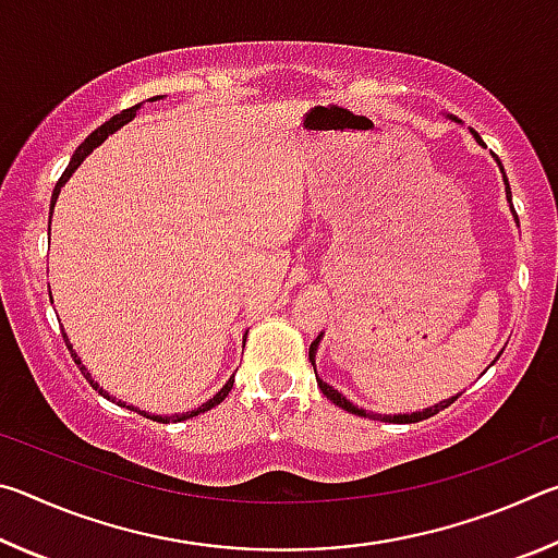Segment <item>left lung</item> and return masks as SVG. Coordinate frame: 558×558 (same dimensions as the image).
Segmentation results:
<instances>
[{"instance_id":"left-lung-1","label":"left lung","mask_w":558,"mask_h":558,"mask_svg":"<svg viewBox=\"0 0 558 558\" xmlns=\"http://www.w3.org/2000/svg\"><path fill=\"white\" fill-rule=\"evenodd\" d=\"M450 120H456V122H460L458 118H452V116H448ZM470 132H472V137L477 140V145H483V137L477 135L475 130L470 128ZM497 159V157H495ZM497 165H499V172H502V179H505V194H507V202H509V209H512V214H514V221H517V211H514V206H512V192H509V182H507V177H505V169H502V162H499L497 159ZM519 223V221H517ZM319 339H323V335H319L313 344H310V362H313V366H315V356H317V347H319ZM499 359V354L495 356V362ZM493 362V364H495ZM489 364V366H493ZM315 376H317V366H315ZM317 386H319V391H323L329 401H332L335 405H339V409H344L347 413H354V415H364V418H381V413H372V411H364V409H359V405H354L352 401L347 399L344 393H339L337 389H332V386H329L327 381H323L317 376ZM460 396V393H458ZM458 396H450V399H446V401H440V403H436V405H430V409H423V411H415V413H399V415H384V421H389V423H418V421H426V418H430V415H436L438 411H442V409H448V405L458 399Z\"/></svg>"}]
</instances>
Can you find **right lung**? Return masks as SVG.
I'll return each mask as SVG.
<instances>
[{
  "label": "right lung",
  "mask_w": 558,
  "mask_h": 558,
  "mask_svg": "<svg viewBox=\"0 0 558 558\" xmlns=\"http://www.w3.org/2000/svg\"><path fill=\"white\" fill-rule=\"evenodd\" d=\"M155 100H162V96H155V98H149V102H155ZM143 108V102H137V106H132V108H128V110H122V112H118V116H112L108 122H102V125L98 128V130H93L90 135L83 140V143L78 145V149H75L73 153V157H71V162H69V167H65V172L61 174V179L59 182H56V189H53V194H51V209H49V233H51V216H53V206H56V199H59V194H61V186L69 182L71 179V174L75 172V169H78L81 165H83V159H86L93 149H96L98 145H102L106 143V140L112 135V132L116 130H120L122 125H128V122L137 116V110ZM51 292V290H49ZM63 339H65V347L71 349V356H73V362L78 364V369H81V374L86 376V379L90 381V386L93 389H96L102 399H108V401H112V403H118V405H122V409H130V411H137V413H143V415H147V418H153V421H159V423H177V421H186V418H194V415H199V413H204V411H211L214 405H219L226 396H229V391H231V386H233V376L229 381H226L219 391L214 393V399H209L206 403H202L199 409H192V411H186V413H174V415H153V413H147V411H140V409H135V405H128L125 401H116L112 399V396L102 389V386L98 384V381H93L90 379V372L86 369V366H83V362H81V356L75 354V349H73V344L69 342V337H65V332H63ZM245 344V342H243Z\"/></svg>",
  "instance_id": "1"
}]
</instances>
